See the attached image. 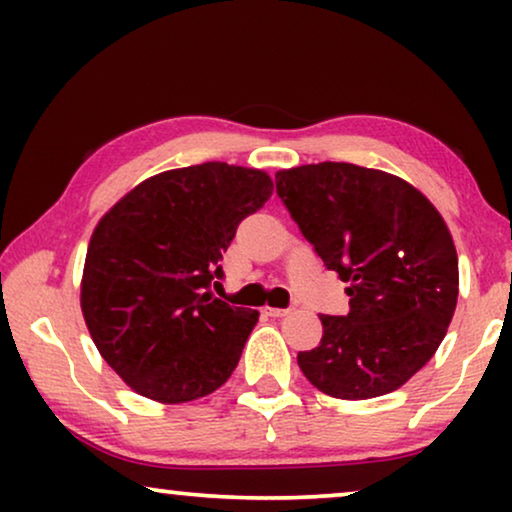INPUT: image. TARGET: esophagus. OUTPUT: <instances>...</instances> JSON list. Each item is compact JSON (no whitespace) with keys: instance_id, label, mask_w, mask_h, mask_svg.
Here are the masks:
<instances>
[{"instance_id":"esophagus-1","label":"esophagus","mask_w":512,"mask_h":512,"mask_svg":"<svg viewBox=\"0 0 512 512\" xmlns=\"http://www.w3.org/2000/svg\"><path fill=\"white\" fill-rule=\"evenodd\" d=\"M265 314H268V317H286L289 310H284V307H265Z\"/></svg>"}]
</instances>
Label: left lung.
Segmentation results:
<instances>
[{"label": "left lung", "instance_id": "8db88e82", "mask_svg": "<svg viewBox=\"0 0 512 512\" xmlns=\"http://www.w3.org/2000/svg\"><path fill=\"white\" fill-rule=\"evenodd\" d=\"M277 195L328 270L347 282L345 317L298 366L333 398L363 401L403 387L436 354L459 296L450 228L426 195L394 174L352 163L275 174Z\"/></svg>", "mask_w": 512, "mask_h": 512}]
</instances>
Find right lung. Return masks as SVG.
I'll return each instance as SVG.
<instances>
[{
	"instance_id": "obj_1",
	"label": "right lung",
	"mask_w": 512,
	"mask_h": 512,
	"mask_svg": "<svg viewBox=\"0 0 512 512\" xmlns=\"http://www.w3.org/2000/svg\"><path fill=\"white\" fill-rule=\"evenodd\" d=\"M272 195L263 170L202 163L123 195L90 237L81 312L102 359L139 396L188 403L226 384L258 310L214 298L223 251Z\"/></svg>"
}]
</instances>
